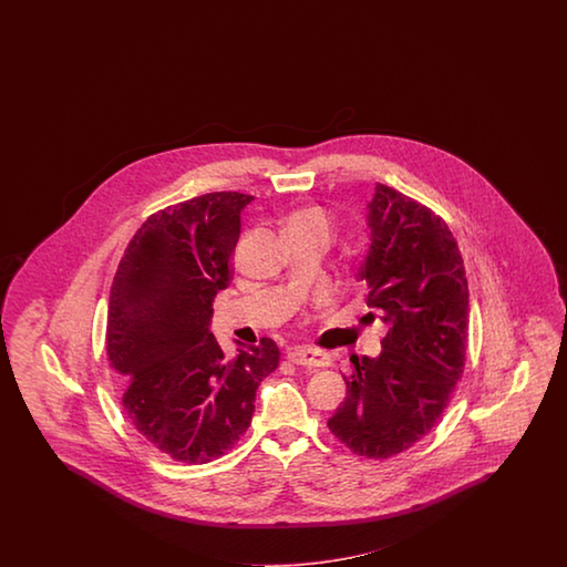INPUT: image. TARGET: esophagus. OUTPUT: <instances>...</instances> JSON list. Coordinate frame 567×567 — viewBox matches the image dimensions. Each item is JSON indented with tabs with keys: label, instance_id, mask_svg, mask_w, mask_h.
<instances>
[{
	"label": "esophagus",
	"instance_id": "esophagus-1",
	"mask_svg": "<svg viewBox=\"0 0 567 567\" xmlns=\"http://www.w3.org/2000/svg\"><path fill=\"white\" fill-rule=\"evenodd\" d=\"M287 358L297 365H309V368L330 365V355L320 349H311V347H295L287 353Z\"/></svg>",
	"mask_w": 567,
	"mask_h": 567
}]
</instances>
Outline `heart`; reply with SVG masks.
I'll list each match as a JSON object with an SVG mask.
<instances>
[{
	"label": "heart",
	"mask_w": 567,
	"mask_h": 567,
	"mask_svg": "<svg viewBox=\"0 0 567 567\" xmlns=\"http://www.w3.org/2000/svg\"><path fill=\"white\" fill-rule=\"evenodd\" d=\"M291 228H320V230H330V220L328 214L320 207H306L295 212L289 223H287V230Z\"/></svg>",
	"instance_id": "heart-1"
}]
</instances>
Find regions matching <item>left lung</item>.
Instances as JSON below:
<instances>
[{
	"mask_svg": "<svg viewBox=\"0 0 567 567\" xmlns=\"http://www.w3.org/2000/svg\"><path fill=\"white\" fill-rule=\"evenodd\" d=\"M365 220L370 249L358 280L386 337L378 358L353 360L328 429L353 453L386 460L445 412L464 374L470 301L464 259L443 218L378 183Z\"/></svg>",
	"mask_w": 567,
	"mask_h": 567,
	"instance_id": "left-lung-1",
	"label": "left lung"
}]
</instances>
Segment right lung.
<instances>
[{
  "label": "right lung",
  "instance_id": "1",
  "mask_svg": "<svg viewBox=\"0 0 567 567\" xmlns=\"http://www.w3.org/2000/svg\"><path fill=\"white\" fill-rule=\"evenodd\" d=\"M251 202L220 190L159 209L128 243L110 289L105 339L112 370L126 380L124 412L176 462L207 464L235 446L259 382L278 368L272 339L228 358L209 330Z\"/></svg>",
  "mask_w": 567,
  "mask_h": 567
}]
</instances>
